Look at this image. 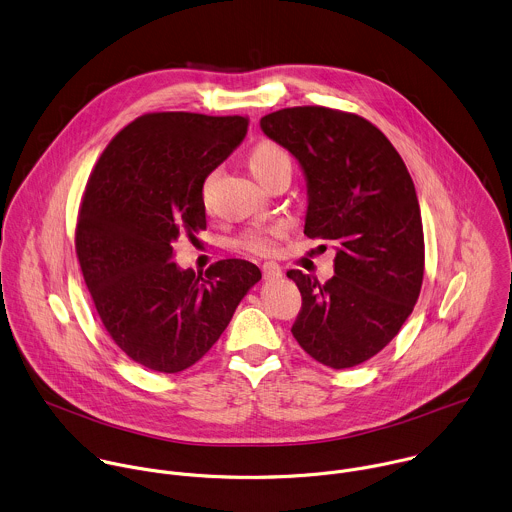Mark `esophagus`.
I'll return each instance as SVG.
<instances>
[{"label": "esophagus", "instance_id": "1", "mask_svg": "<svg viewBox=\"0 0 512 512\" xmlns=\"http://www.w3.org/2000/svg\"><path fill=\"white\" fill-rule=\"evenodd\" d=\"M261 271H263V277H265V279H279V277L283 275L281 267H279L275 261H267V263H263Z\"/></svg>", "mask_w": 512, "mask_h": 512}]
</instances>
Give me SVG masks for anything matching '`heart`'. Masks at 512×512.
<instances>
[{"instance_id": "b5f03b06", "label": "heart", "mask_w": 512, "mask_h": 512, "mask_svg": "<svg viewBox=\"0 0 512 512\" xmlns=\"http://www.w3.org/2000/svg\"><path fill=\"white\" fill-rule=\"evenodd\" d=\"M249 167H251L253 175L263 185H267L281 169H291V157H289L287 149L281 147L279 143H275V141H261L249 153ZM213 179H215V173H209L205 177V181H203L201 197H203L205 203H207ZM287 233H289L287 227L281 225V223L255 225V227H251V229H247V231H243L239 235L237 247L241 251H245V253L265 257V255H271V253L277 251L279 243L287 237Z\"/></svg>"}]
</instances>
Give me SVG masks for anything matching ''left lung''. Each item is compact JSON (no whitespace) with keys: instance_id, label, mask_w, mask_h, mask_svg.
Segmentation results:
<instances>
[{"instance_id":"8db88e82","label":"left lung","mask_w":512,"mask_h":512,"mask_svg":"<svg viewBox=\"0 0 512 512\" xmlns=\"http://www.w3.org/2000/svg\"><path fill=\"white\" fill-rule=\"evenodd\" d=\"M261 129L307 175L305 233L337 245L327 283L287 271L303 299L291 333L315 361L357 367L395 339L421 293L425 237L415 183L385 133L357 113L285 107L261 117Z\"/></svg>"}]
</instances>
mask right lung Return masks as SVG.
Here are the masks:
<instances>
[{
    "mask_svg": "<svg viewBox=\"0 0 512 512\" xmlns=\"http://www.w3.org/2000/svg\"><path fill=\"white\" fill-rule=\"evenodd\" d=\"M249 117L145 113L97 159L77 213L75 253L113 343L157 373L195 365L261 279L243 259L181 271L173 241L207 227L201 187L245 139Z\"/></svg>",
    "mask_w": 512,
    "mask_h": 512,
    "instance_id": "right-lung-1",
    "label": "right lung"
}]
</instances>
